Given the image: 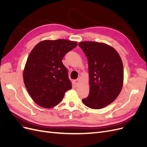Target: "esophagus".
<instances>
[{
  "label": "esophagus",
  "instance_id": "34e87169",
  "mask_svg": "<svg viewBox=\"0 0 147 147\" xmlns=\"http://www.w3.org/2000/svg\"><path fill=\"white\" fill-rule=\"evenodd\" d=\"M79 81H80V78H78L77 80H75L74 82V84H75V86H77L78 85V83H79Z\"/></svg>",
  "mask_w": 147,
  "mask_h": 147
}]
</instances>
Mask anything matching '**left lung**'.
<instances>
[{
	"label": "left lung",
	"mask_w": 147,
	"mask_h": 147,
	"mask_svg": "<svg viewBox=\"0 0 147 147\" xmlns=\"http://www.w3.org/2000/svg\"><path fill=\"white\" fill-rule=\"evenodd\" d=\"M88 62L90 90L83 104L93 109L105 107L116 99L123 87L124 72L117 51L105 43L80 42Z\"/></svg>",
	"instance_id": "8db88e82"
}]
</instances>
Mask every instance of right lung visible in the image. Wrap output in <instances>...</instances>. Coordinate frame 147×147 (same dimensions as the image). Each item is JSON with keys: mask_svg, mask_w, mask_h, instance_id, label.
Masks as SVG:
<instances>
[{"mask_svg": "<svg viewBox=\"0 0 147 147\" xmlns=\"http://www.w3.org/2000/svg\"><path fill=\"white\" fill-rule=\"evenodd\" d=\"M77 43L64 39L38 43L29 55L23 72L26 89L38 105L51 108L72 89L68 70L62 60Z\"/></svg>", "mask_w": 147, "mask_h": 147, "instance_id": "right-lung-1", "label": "right lung"}]
</instances>
